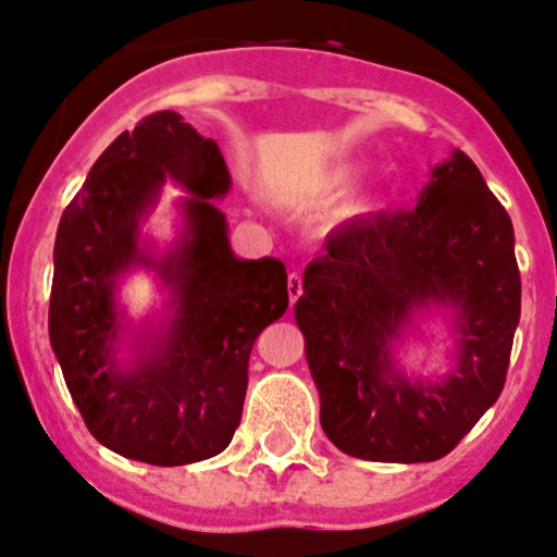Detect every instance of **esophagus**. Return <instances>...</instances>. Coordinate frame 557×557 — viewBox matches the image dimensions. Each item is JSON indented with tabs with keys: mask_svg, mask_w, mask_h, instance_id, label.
<instances>
[{
	"mask_svg": "<svg viewBox=\"0 0 557 557\" xmlns=\"http://www.w3.org/2000/svg\"><path fill=\"white\" fill-rule=\"evenodd\" d=\"M287 295H290V302H295L302 295L300 272H290V277H287Z\"/></svg>",
	"mask_w": 557,
	"mask_h": 557,
	"instance_id": "esophagus-1",
	"label": "esophagus"
}]
</instances>
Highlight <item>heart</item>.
<instances>
[{
  "label": "heart",
  "instance_id": "b5f03b06",
  "mask_svg": "<svg viewBox=\"0 0 557 557\" xmlns=\"http://www.w3.org/2000/svg\"><path fill=\"white\" fill-rule=\"evenodd\" d=\"M360 174H362V166L355 164V161H339V164H331L329 169H323L319 180H315V193L321 197H339L347 193V189L355 187V182L360 180ZM375 208H377V197L362 195L357 197V200H351L344 213L349 218H360V215L372 213Z\"/></svg>",
  "mask_w": 557,
  "mask_h": 557
}]
</instances>
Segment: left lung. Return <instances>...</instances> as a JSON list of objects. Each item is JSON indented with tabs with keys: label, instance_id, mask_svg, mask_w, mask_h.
<instances>
[{
	"label": "left lung",
	"instance_id": "left-lung-1",
	"mask_svg": "<svg viewBox=\"0 0 557 557\" xmlns=\"http://www.w3.org/2000/svg\"><path fill=\"white\" fill-rule=\"evenodd\" d=\"M519 308L511 218L455 149L417 208L344 223L308 264L295 321L323 432L372 462L453 453L502 396ZM432 310L448 315L454 360L445 376H411L397 347Z\"/></svg>",
	"mask_w": 557,
	"mask_h": 557
}]
</instances>
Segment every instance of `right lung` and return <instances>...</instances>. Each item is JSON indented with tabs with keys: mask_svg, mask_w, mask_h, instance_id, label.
Returning <instances> with one entry per match:
<instances>
[{
	"mask_svg": "<svg viewBox=\"0 0 557 557\" xmlns=\"http://www.w3.org/2000/svg\"><path fill=\"white\" fill-rule=\"evenodd\" d=\"M166 178L186 195L178 238L157 250L143 221ZM228 189L215 140L164 110L112 140L61 215L51 347L91 436L131 460L169 468L223 453L242 421L251 347L287 311L285 264L231 249L215 206ZM133 269L168 290L165 315L138 327L116 300Z\"/></svg>",
	"mask_w": 557,
	"mask_h": 557,
	"instance_id": "add662e5",
	"label": "right lung"
}]
</instances>
